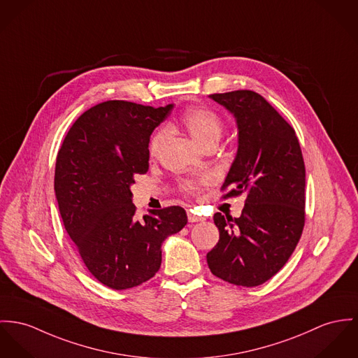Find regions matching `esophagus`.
<instances>
[{
    "label": "esophagus",
    "instance_id": "34e87169",
    "mask_svg": "<svg viewBox=\"0 0 358 358\" xmlns=\"http://www.w3.org/2000/svg\"><path fill=\"white\" fill-rule=\"evenodd\" d=\"M206 218L204 217H201V215H197L196 213H193L192 210L191 211H188V220L189 222H201V220H204Z\"/></svg>",
    "mask_w": 358,
    "mask_h": 358
}]
</instances>
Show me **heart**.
<instances>
[{
    "instance_id": "b5f03b06",
    "label": "heart",
    "mask_w": 358,
    "mask_h": 358,
    "mask_svg": "<svg viewBox=\"0 0 358 358\" xmlns=\"http://www.w3.org/2000/svg\"><path fill=\"white\" fill-rule=\"evenodd\" d=\"M182 124L188 129V132L201 147H206L211 143H218L222 132H223V122L220 115L210 108L197 106L185 111L181 117ZM167 138V129L159 128L150 140V154L157 155ZM211 182L210 176H203L199 178H189L181 182L182 189L191 194H197L200 189Z\"/></svg>"
}]
</instances>
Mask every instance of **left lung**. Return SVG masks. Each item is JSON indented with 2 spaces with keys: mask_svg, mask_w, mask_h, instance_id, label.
Returning <instances> with one entry per match:
<instances>
[{
  "mask_svg": "<svg viewBox=\"0 0 358 358\" xmlns=\"http://www.w3.org/2000/svg\"><path fill=\"white\" fill-rule=\"evenodd\" d=\"M238 127V150L220 191L247 193L240 218L214 215L220 241L207 253L211 273L253 287L286 264L305 224V165L294 129L257 92L211 94Z\"/></svg>",
  "mask_w": 358,
  "mask_h": 358,
  "instance_id": "obj_1",
  "label": "left lung"
}]
</instances>
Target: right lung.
Masks as SVG:
<instances>
[{
  "label": "right lung",
  "mask_w": 358,
  "mask_h": 358,
  "mask_svg": "<svg viewBox=\"0 0 358 358\" xmlns=\"http://www.w3.org/2000/svg\"><path fill=\"white\" fill-rule=\"evenodd\" d=\"M173 105L106 101L73 122L57 154L55 191L83 263L114 290L141 285L162 263V243L187 224L180 206L135 217L131 185L148 171L152 131Z\"/></svg>",
  "instance_id": "add662e5"
}]
</instances>
